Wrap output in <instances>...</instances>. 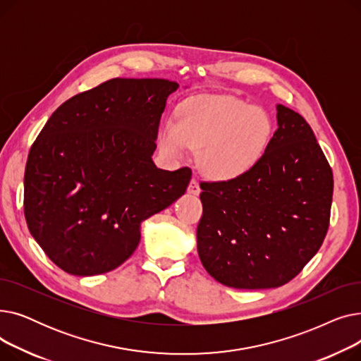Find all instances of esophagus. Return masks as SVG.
<instances>
[{
	"label": "esophagus",
	"mask_w": 361,
	"mask_h": 361,
	"mask_svg": "<svg viewBox=\"0 0 361 361\" xmlns=\"http://www.w3.org/2000/svg\"><path fill=\"white\" fill-rule=\"evenodd\" d=\"M187 192L192 193V195H199L200 193V185H199V183L195 178L190 181V184H188Z\"/></svg>",
	"instance_id": "obj_1"
}]
</instances>
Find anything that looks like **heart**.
Wrapping results in <instances>:
<instances>
[{"label": "heart", "instance_id": "heart-1", "mask_svg": "<svg viewBox=\"0 0 361 361\" xmlns=\"http://www.w3.org/2000/svg\"><path fill=\"white\" fill-rule=\"evenodd\" d=\"M269 114L226 94H200L177 109V121H165L159 147L169 158H180L187 146L199 149L202 173L214 180H231L262 158L272 137Z\"/></svg>", "mask_w": 361, "mask_h": 361}]
</instances>
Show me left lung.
<instances>
[{
  "label": "left lung",
  "mask_w": 361,
  "mask_h": 361,
  "mask_svg": "<svg viewBox=\"0 0 361 361\" xmlns=\"http://www.w3.org/2000/svg\"><path fill=\"white\" fill-rule=\"evenodd\" d=\"M276 121L267 150L247 173L200 184L197 253L207 274L226 287L283 286L328 233L332 169L298 112L276 105Z\"/></svg>",
  "instance_id": "8db88e82"
}]
</instances>
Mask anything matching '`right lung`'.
Here are the masks:
<instances>
[{
	"instance_id": "add662e5",
	"label": "right lung",
	"mask_w": 361,
	"mask_h": 361,
	"mask_svg": "<svg viewBox=\"0 0 361 361\" xmlns=\"http://www.w3.org/2000/svg\"><path fill=\"white\" fill-rule=\"evenodd\" d=\"M165 79H112L55 109L30 147L25 218L45 255L67 274L92 276L124 263L140 224L185 193L190 168L165 171L152 155Z\"/></svg>"
}]
</instances>
